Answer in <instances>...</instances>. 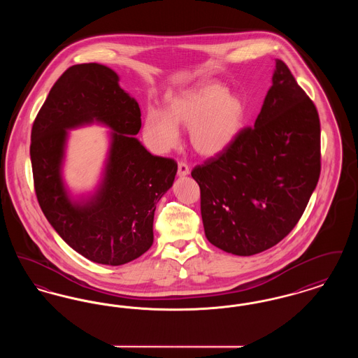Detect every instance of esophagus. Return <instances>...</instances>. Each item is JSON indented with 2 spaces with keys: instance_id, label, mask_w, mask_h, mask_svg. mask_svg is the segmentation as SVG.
<instances>
[{
  "instance_id": "34e87169",
  "label": "esophagus",
  "mask_w": 358,
  "mask_h": 358,
  "mask_svg": "<svg viewBox=\"0 0 358 358\" xmlns=\"http://www.w3.org/2000/svg\"><path fill=\"white\" fill-rule=\"evenodd\" d=\"M189 168H187V164H184V162H180L178 164V171H177V174L180 176V177H185L189 174Z\"/></svg>"
}]
</instances>
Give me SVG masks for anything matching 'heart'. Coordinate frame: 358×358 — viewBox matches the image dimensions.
<instances>
[{
    "mask_svg": "<svg viewBox=\"0 0 358 358\" xmlns=\"http://www.w3.org/2000/svg\"><path fill=\"white\" fill-rule=\"evenodd\" d=\"M247 106L227 85L205 82L169 96L166 110L149 107L143 131L155 150L166 152L178 141V127H189V142L196 153L216 157L227 152L240 136Z\"/></svg>",
    "mask_w": 358,
    "mask_h": 358,
    "instance_id": "1",
    "label": "heart"
}]
</instances>
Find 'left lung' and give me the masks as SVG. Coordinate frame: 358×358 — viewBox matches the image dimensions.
<instances>
[{
	"instance_id": "obj_1",
	"label": "left lung",
	"mask_w": 358,
	"mask_h": 358,
	"mask_svg": "<svg viewBox=\"0 0 358 358\" xmlns=\"http://www.w3.org/2000/svg\"><path fill=\"white\" fill-rule=\"evenodd\" d=\"M321 173V126L314 103L275 59L254 127L192 171L201 190L205 236L238 256L263 252L299 222Z\"/></svg>"
}]
</instances>
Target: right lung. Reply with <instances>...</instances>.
Instances as JSON below:
<instances>
[{"label":"right lung","mask_w":358,"mask_h":358,"mask_svg":"<svg viewBox=\"0 0 358 358\" xmlns=\"http://www.w3.org/2000/svg\"><path fill=\"white\" fill-rule=\"evenodd\" d=\"M96 122L110 129L96 190L73 198L62 178L69 130ZM141 110L115 71L98 63L69 67L53 85L31 136L34 190L43 213L85 259L120 266L153 244L155 205L171 189L177 164L149 153L136 138Z\"/></svg>","instance_id":"right-lung-1"}]
</instances>
